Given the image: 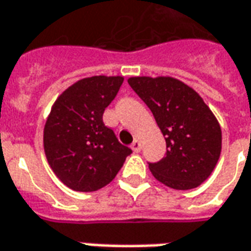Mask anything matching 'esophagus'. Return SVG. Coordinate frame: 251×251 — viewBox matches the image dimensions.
<instances>
[{"label":"esophagus","mask_w":251,"mask_h":251,"mask_svg":"<svg viewBox=\"0 0 251 251\" xmlns=\"http://www.w3.org/2000/svg\"><path fill=\"white\" fill-rule=\"evenodd\" d=\"M131 149H132L135 152H139V151L142 150V143H140V140L135 139L134 142H132V145H131Z\"/></svg>","instance_id":"1"}]
</instances>
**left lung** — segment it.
Segmentation results:
<instances>
[{"mask_svg":"<svg viewBox=\"0 0 251 251\" xmlns=\"http://www.w3.org/2000/svg\"><path fill=\"white\" fill-rule=\"evenodd\" d=\"M129 86L150 108L166 140L165 157L149 162L151 173L169 188L186 191L211 176L222 150V131L199 94L170 77H134Z\"/></svg>","mask_w":251,"mask_h":251,"instance_id":"1","label":"left lung"}]
</instances>
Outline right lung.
Returning a JSON list of instances; mask_svg holds the SVG:
<instances>
[{
    "instance_id": "right-lung-1",
    "label": "right lung",
    "mask_w": 251,
    "mask_h": 251,
    "mask_svg": "<svg viewBox=\"0 0 251 251\" xmlns=\"http://www.w3.org/2000/svg\"><path fill=\"white\" fill-rule=\"evenodd\" d=\"M123 77H90L66 89L44 127V151L58 178L77 192L108 185L132 150L102 122Z\"/></svg>"
}]
</instances>
